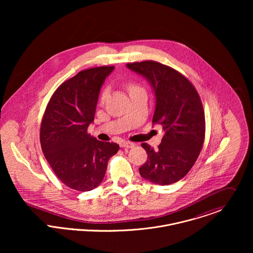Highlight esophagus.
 Instances as JSON below:
<instances>
[{"instance_id":"34e87169","label":"esophagus","mask_w":253,"mask_h":253,"mask_svg":"<svg viewBox=\"0 0 253 253\" xmlns=\"http://www.w3.org/2000/svg\"><path fill=\"white\" fill-rule=\"evenodd\" d=\"M121 147H123V148H132V147H134V143H132V142H129V141H122L121 142Z\"/></svg>"}]
</instances>
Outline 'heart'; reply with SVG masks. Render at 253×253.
I'll return each instance as SVG.
<instances>
[{"mask_svg":"<svg viewBox=\"0 0 253 253\" xmlns=\"http://www.w3.org/2000/svg\"><path fill=\"white\" fill-rule=\"evenodd\" d=\"M126 88H127V90L129 91V93H131V92H133L134 90H136V89H138V88H140V87H139L138 85L134 84H128L126 85ZM106 96H107V91L104 90L103 93H102V95H101V100H102V101L105 100V99H106Z\"/></svg>","mask_w":253,"mask_h":253,"instance_id":"obj_1","label":"heart"}]
</instances>
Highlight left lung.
Instances as JSON below:
<instances>
[{
	"label": "left lung",
	"mask_w": 253,
	"mask_h": 253,
	"mask_svg": "<svg viewBox=\"0 0 253 253\" xmlns=\"http://www.w3.org/2000/svg\"><path fill=\"white\" fill-rule=\"evenodd\" d=\"M126 66L142 75L153 86V124L162 125L165 130L157 150L141 144L148 159L139 168L140 175L159 185L175 183L190 171L205 141L206 119L200 95L185 76L160 62L146 60Z\"/></svg>",
	"instance_id": "left-lung-1"
}]
</instances>
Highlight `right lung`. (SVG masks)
<instances>
[{
	"label": "right lung",
	"instance_id": "add662e5",
	"mask_svg": "<svg viewBox=\"0 0 253 253\" xmlns=\"http://www.w3.org/2000/svg\"><path fill=\"white\" fill-rule=\"evenodd\" d=\"M114 68H89L65 81L53 92L42 116L40 141L44 158L57 178L76 191L97 187L109 159L120 149L117 143L99 141L87 133L101 85Z\"/></svg>",
	"mask_w": 253,
	"mask_h": 253
}]
</instances>
